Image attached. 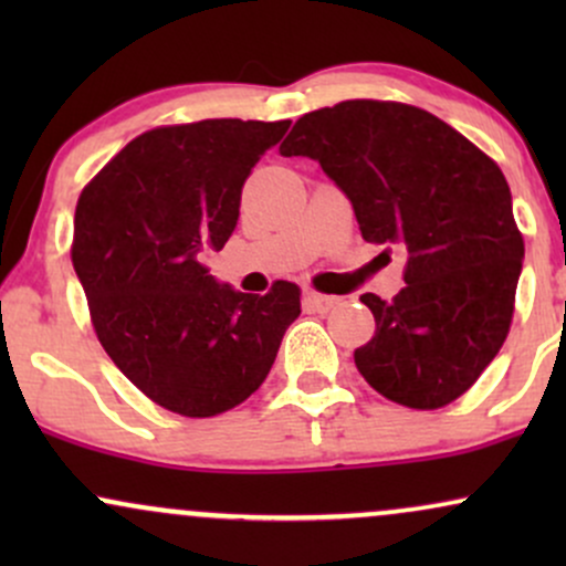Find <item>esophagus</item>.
<instances>
[{"instance_id":"esophagus-1","label":"esophagus","mask_w":566,"mask_h":566,"mask_svg":"<svg viewBox=\"0 0 566 566\" xmlns=\"http://www.w3.org/2000/svg\"><path fill=\"white\" fill-rule=\"evenodd\" d=\"M303 305L308 311H314V314H327V311H333L337 305V297L319 295V292H305Z\"/></svg>"}]
</instances>
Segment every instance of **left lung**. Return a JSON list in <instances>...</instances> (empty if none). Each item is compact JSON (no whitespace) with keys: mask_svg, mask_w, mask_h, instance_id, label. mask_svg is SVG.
I'll list each match as a JSON object with an SVG mask.
<instances>
[{"mask_svg":"<svg viewBox=\"0 0 566 566\" xmlns=\"http://www.w3.org/2000/svg\"><path fill=\"white\" fill-rule=\"evenodd\" d=\"M279 154L319 161L361 237L407 255L391 303L361 295L375 316L373 340L354 350L365 380L412 409L469 391L509 335L524 261L500 167L433 114L388 101L305 114Z\"/></svg>","mask_w":566,"mask_h":566,"instance_id":"1","label":"left lung"}]
</instances>
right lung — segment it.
<instances>
[{"mask_svg": "<svg viewBox=\"0 0 566 566\" xmlns=\"http://www.w3.org/2000/svg\"><path fill=\"white\" fill-rule=\"evenodd\" d=\"M290 122L148 129L82 191L71 261L97 340L148 399L212 418L261 388L301 290L247 295L205 265L237 229L242 186Z\"/></svg>", "mask_w": 566, "mask_h": 566, "instance_id": "1", "label": "right lung"}]
</instances>
